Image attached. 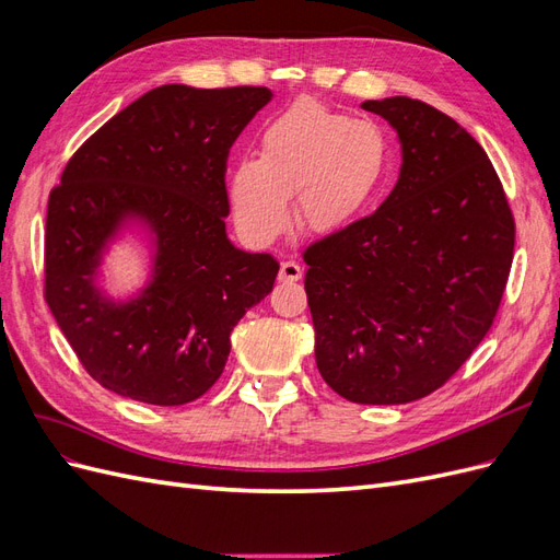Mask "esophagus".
<instances>
[{"label":"esophagus","mask_w":560,"mask_h":560,"mask_svg":"<svg viewBox=\"0 0 560 560\" xmlns=\"http://www.w3.org/2000/svg\"><path fill=\"white\" fill-rule=\"evenodd\" d=\"M280 282H296V280H301V266L296 264V261H282L280 264Z\"/></svg>","instance_id":"obj_1"}]
</instances>
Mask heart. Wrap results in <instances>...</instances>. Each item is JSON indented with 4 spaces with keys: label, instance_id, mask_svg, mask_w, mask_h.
<instances>
[{
    "label": "heart",
    "instance_id": "1",
    "mask_svg": "<svg viewBox=\"0 0 560 560\" xmlns=\"http://www.w3.org/2000/svg\"><path fill=\"white\" fill-rule=\"evenodd\" d=\"M393 173V142L366 118L299 100L259 135V159L243 156L229 173V200L241 233L254 245L276 241L290 222L331 233L354 222Z\"/></svg>",
    "mask_w": 560,
    "mask_h": 560
}]
</instances>
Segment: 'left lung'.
<instances>
[{
    "label": "left lung",
    "instance_id": "1",
    "mask_svg": "<svg viewBox=\"0 0 560 560\" xmlns=\"http://www.w3.org/2000/svg\"><path fill=\"white\" fill-rule=\"evenodd\" d=\"M393 126L401 171L381 208L303 261L325 383L354 404L442 387L488 334L514 257V219L481 144L411 97L366 100Z\"/></svg>",
    "mask_w": 560,
    "mask_h": 560
}]
</instances>
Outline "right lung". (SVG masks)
Returning <instances> with one entry per match:
<instances>
[{"label":"right lung","instance_id":"1","mask_svg":"<svg viewBox=\"0 0 560 560\" xmlns=\"http://www.w3.org/2000/svg\"><path fill=\"white\" fill-rule=\"evenodd\" d=\"M268 89L165 83L112 116L67 163L46 214V303L89 374L156 406L206 395L231 331L273 290L280 264L226 233L229 149ZM145 247L148 278L104 287L114 244Z\"/></svg>","mask_w":560,"mask_h":560}]
</instances>
